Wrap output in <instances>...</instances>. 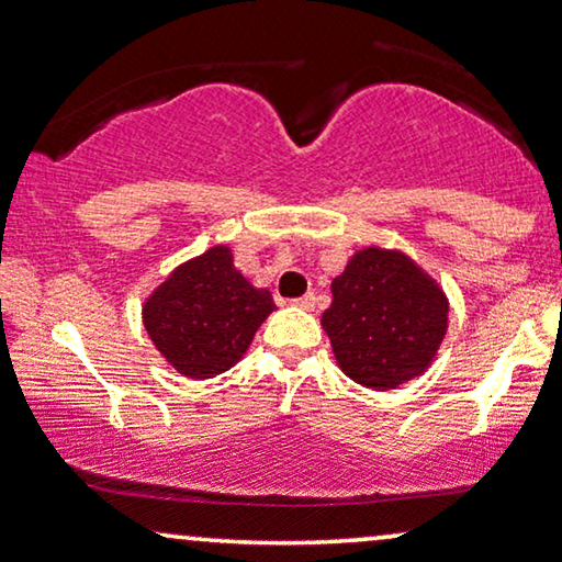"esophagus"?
<instances>
[{
  "instance_id": "esophagus-1",
  "label": "esophagus",
  "mask_w": 562,
  "mask_h": 562,
  "mask_svg": "<svg viewBox=\"0 0 562 562\" xmlns=\"http://www.w3.org/2000/svg\"><path fill=\"white\" fill-rule=\"evenodd\" d=\"M293 305H297V308H303V311H311L313 305H316V295L308 293V295L297 297V301H293Z\"/></svg>"
}]
</instances>
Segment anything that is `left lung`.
I'll return each instance as SVG.
<instances>
[{
    "label": "left lung",
    "instance_id": "left-lung-1",
    "mask_svg": "<svg viewBox=\"0 0 562 562\" xmlns=\"http://www.w3.org/2000/svg\"><path fill=\"white\" fill-rule=\"evenodd\" d=\"M321 326L359 385L393 391L422 375L447 331V297L408 257L364 249L336 277Z\"/></svg>",
    "mask_w": 562,
    "mask_h": 562
}]
</instances>
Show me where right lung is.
Here are the masks:
<instances>
[{"instance_id": "right-lung-1", "label": "right lung", "mask_w": 562, "mask_h": 562, "mask_svg": "<svg viewBox=\"0 0 562 562\" xmlns=\"http://www.w3.org/2000/svg\"><path fill=\"white\" fill-rule=\"evenodd\" d=\"M269 290H257L234 267L226 246L187 261L144 305L156 349L187 378H213L241 359L269 313Z\"/></svg>"}]
</instances>
